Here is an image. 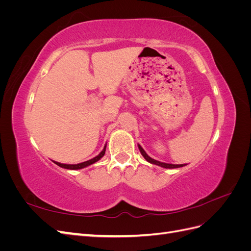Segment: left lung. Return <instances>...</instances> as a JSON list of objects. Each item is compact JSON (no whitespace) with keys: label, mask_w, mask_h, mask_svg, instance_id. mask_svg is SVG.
Listing matches in <instances>:
<instances>
[{"label":"left lung","mask_w":251,"mask_h":251,"mask_svg":"<svg viewBox=\"0 0 251 251\" xmlns=\"http://www.w3.org/2000/svg\"><path fill=\"white\" fill-rule=\"evenodd\" d=\"M138 148H139V151L141 155L144 157V159L150 163H153V164H156V165H159V166H162V168L164 169H177V168H182V166H184L185 164H171V163H164V162H160V161H157L155 160V159H151L146 151H144V150L139 146L138 144Z\"/></svg>","instance_id":"1"}]
</instances>
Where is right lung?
<instances>
[{"mask_svg": "<svg viewBox=\"0 0 251 251\" xmlns=\"http://www.w3.org/2000/svg\"><path fill=\"white\" fill-rule=\"evenodd\" d=\"M105 148H107V147L104 146L103 150L100 151V155H97V156L94 157L93 159H90V160L85 161V162H81V163H78V164H63V163H59V162L54 161V163L57 164L58 166H60V168H64V169H67V170H80V169L86 168V166L93 164V163H95L96 161L100 160V158L104 155V153H105Z\"/></svg>", "mask_w": 251, "mask_h": 251, "instance_id": "obj_1", "label": "right lung"}]
</instances>
